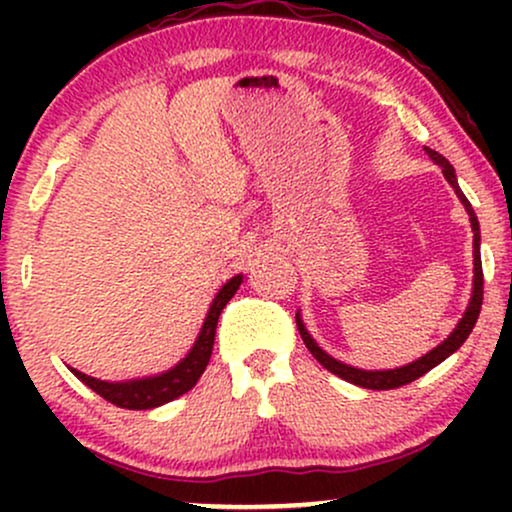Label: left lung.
<instances>
[{
    "label": "left lung",
    "instance_id": "1",
    "mask_svg": "<svg viewBox=\"0 0 512 512\" xmlns=\"http://www.w3.org/2000/svg\"><path fill=\"white\" fill-rule=\"evenodd\" d=\"M426 154L431 156V161L436 163V166L443 168V175L445 180L450 182V187L455 190L457 199L462 202L464 211H467L469 216V223H472V233H474V243H472V252H474V279H472V298H469V305L467 310H464V315L460 317V322L455 325V330L448 334V339H443L436 349H431L428 354H424L421 358H416V361L407 363V366H399V368H385V370H366V368H356V366H349V363H342L337 361V358L327 354L325 349H322L320 344L315 342L313 337H310V332L305 330V322L301 313H296V325H298V332H301L305 346H308V351L317 358V363H322L330 373L339 375V378L346 380V383H354L358 387H366V390H395V387H402V385H409L414 383L416 378H421V375L428 373L431 368H436L438 363H443L445 358L455 354L457 349L464 344V339L469 337L474 330V325H477V317H479V310H481V301H484V272H481V252H479V245H481V233H479V221H477V214H474L472 204H469V199L462 195L460 185H457V175H455V168L450 166V161L445 156H440L438 151L433 149H426Z\"/></svg>",
    "mask_w": 512,
    "mask_h": 512
}]
</instances>
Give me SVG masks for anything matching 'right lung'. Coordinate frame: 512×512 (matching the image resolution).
Segmentation results:
<instances>
[{
    "mask_svg": "<svg viewBox=\"0 0 512 512\" xmlns=\"http://www.w3.org/2000/svg\"><path fill=\"white\" fill-rule=\"evenodd\" d=\"M243 284V274L231 276L226 284L221 286L219 293L211 301L207 317L202 322V330H199L195 344L187 351L185 358H180L173 368L163 370V373L146 375V378H132V380H101L91 378V375L81 373V370L69 368L81 383L91 387L93 392H98L103 399H108L110 404L120 409H156L161 404L173 402L185 392H190L197 385V380L202 378V373L207 370V363L211 358V349H214V337H216V322H219L221 310L226 308V303L236 296V291Z\"/></svg>",
    "mask_w": 512,
    "mask_h": 512,
    "instance_id": "add662e5",
    "label": "right lung"
}]
</instances>
